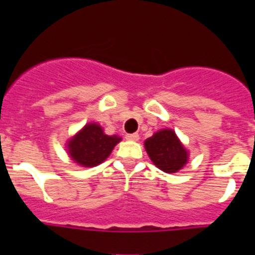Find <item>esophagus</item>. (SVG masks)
<instances>
[{
  "mask_svg": "<svg viewBox=\"0 0 255 255\" xmlns=\"http://www.w3.org/2000/svg\"><path fill=\"white\" fill-rule=\"evenodd\" d=\"M126 139L131 141H138L139 140V134L134 132V134H128L126 135Z\"/></svg>",
  "mask_w": 255,
  "mask_h": 255,
  "instance_id": "esophagus-1",
  "label": "esophagus"
}]
</instances>
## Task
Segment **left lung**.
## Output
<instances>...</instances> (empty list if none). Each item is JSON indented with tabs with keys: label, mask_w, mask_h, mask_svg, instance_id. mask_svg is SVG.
I'll list each match as a JSON object with an SVG mask.
<instances>
[{
	"label": "left lung",
	"mask_w": 255,
	"mask_h": 255,
	"mask_svg": "<svg viewBox=\"0 0 255 255\" xmlns=\"http://www.w3.org/2000/svg\"><path fill=\"white\" fill-rule=\"evenodd\" d=\"M144 147L153 163L163 172H177L188 162V150L171 129H162L154 132L144 141Z\"/></svg>",
	"instance_id": "8db88e82"
}]
</instances>
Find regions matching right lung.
Segmentation results:
<instances>
[{
    "instance_id": "1",
    "label": "right lung",
    "mask_w": 255,
    "mask_h": 255,
    "mask_svg": "<svg viewBox=\"0 0 255 255\" xmlns=\"http://www.w3.org/2000/svg\"><path fill=\"white\" fill-rule=\"evenodd\" d=\"M120 141V136L106 135L101 125L91 123L67 141V153L75 163L83 167H94L106 161Z\"/></svg>"
}]
</instances>
